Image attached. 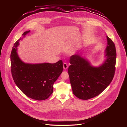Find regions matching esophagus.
<instances>
[{
    "instance_id": "1",
    "label": "esophagus",
    "mask_w": 127,
    "mask_h": 127,
    "mask_svg": "<svg viewBox=\"0 0 127 127\" xmlns=\"http://www.w3.org/2000/svg\"><path fill=\"white\" fill-rule=\"evenodd\" d=\"M68 68V64L66 63H64L63 64V68L64 69H67Z\"/></svg>"
}]
</instances>
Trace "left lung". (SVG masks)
Wrapping results in <instances>:
<instances>
[{
  "label": "left lung",
  "mask_w": 127,
  "mask_h": 127,
  "mask_svg": "<svg viewBox=\"0 0 127 127\" xmlns=\"http://www.w3.org/2000/svg\"><path fill=\"white\" fill-rule=\"evenodd\" d=\"M106 59L98 67H94L79 55H72L68 74L73 94L78 98L87 100L100 94L112 82L115 75L116 50L114 43L106 36Z\"/></svg>",
  "instance_id": "8db88e82"
}]
</instances>
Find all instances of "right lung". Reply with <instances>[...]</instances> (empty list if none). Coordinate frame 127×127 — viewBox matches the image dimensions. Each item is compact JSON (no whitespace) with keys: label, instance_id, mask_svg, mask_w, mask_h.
Wrapping results in <instances>:
<instances>
[{"label":"right lung","instance_id":"obj_1","mask_svg":"<svg viewBox=\"0 0 127 127\" xmlns=\"http://www.w3.org/2000/svg\"><path fill=\"white\" fill-rule=\"evenodd\" d=\"M30 32H24L23 35ZM17 40L10 54L11 71L13 79L21 91L28 97L38 100L47 99L53 93V84L63 71V62L55 63L31 64L25 63L17 54Z\"/></svg>","mask_w":127,"mask_h":127}]
</instances>
